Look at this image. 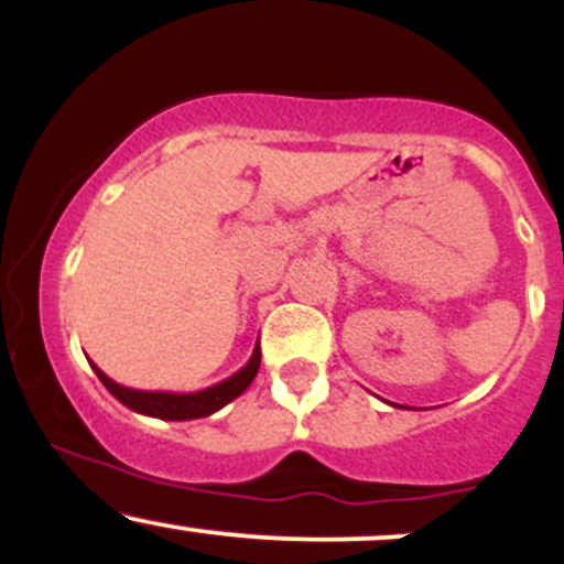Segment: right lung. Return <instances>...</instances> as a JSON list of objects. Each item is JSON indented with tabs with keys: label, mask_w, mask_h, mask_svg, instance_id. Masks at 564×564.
<instances>
[{
	"label": "right lung",
	"mask_w": 564,
	"mask_h": 564,
	"mask_svg": "<svg viewBox=\"0 0 564 564\" xmlns=\"http://www.w3.org/2000/svg\"><path fill=\"white\" fill-rule=\"evenodd\" d=\"M260 341H257L254 352H251L249 364H246L241 371H236L232 377L223 379L219 384L206 387V390L198 392H148V390H129V387L116 384L111 377L100 371L95 364L93 371L97 373V379L106 384V390L113 394L119 403H124L129 411H138L142 416H153V419H164V422H187V419H204L212 416V413L219 411L236 400L246 387L251 384L260 371Z\"/></svg>",
	"instance_id": "1"
}]
</instances>
